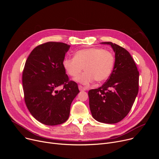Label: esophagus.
Returning <instances> with one entry per match:
<instances>
[{"label": "esophagus", "instance_id": "1", "mask_svg": "<svg viewBox=\"0 0 159 159\" xmlns=\"http://www.w3.org/2000/svg\"><path fill=\"white\" fill-rule=\"evenodd\" d=\"M79 89L80 91H86V88L82 86L81 85H79Z\"/></svg>", "mask_w": 159, "mask_h": 159}]
</instances>
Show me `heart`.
Wrapping results in <instances>:
<instances>
[{
	"label": "heart",
	"instance_id": "heart-1",
	"mask_svg": "<svg viewBox=\"0 0 159 159\" xmlns=\"http://www.w3.org/2000/svg\"><path fill=\"white\" fill-rule=\"evenodd\" d=\"M115 62L113 53L109 50L100 48L80 49L74 55V58H65L62 64L70 76H78L84 68L85 72L76 80L88 86L95 79L98 82L107 80L111 74Z\"/></svg>",
	"mask_w": 159,
	"mask_h": 159
}]
</instances>
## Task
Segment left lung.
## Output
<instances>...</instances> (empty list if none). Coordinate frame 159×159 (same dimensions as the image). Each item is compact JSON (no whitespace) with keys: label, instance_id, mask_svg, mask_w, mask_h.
Instances as JSON below:
<instances>
[{"label":"left lung","instance_id":"1","mask_svg":"<svg viewBox=\"0 0 159 159\" xmlns=\"http://www.w3.org/2000/svg\"><path fill=\"white\" fill-rule=\"evenodd\" d=\"M115 53L113 71L106 82L97 89L88 91L91 115L98 122L115 124L131 110L139 91V73L132 57L126 49L111 42Z\"/></svg>","mask_w":159,"mask_h":159}]
</instances>
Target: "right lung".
I'll return each mask as SVG.
<instances>
[{
  "instance_id": "add662e5",
  "label": "right lung",
  "mask_w": 159,
  "mask_h": 159,
  "mask_svg": "<svg viewBox=\"0 0 159 159\" xmlns=\"http://www.w3.org/2000/svg\"><path fill=\"white\" fill-rule=\"evenodd\" d=\"M70 48L62 43L48 42L33 49L25 63V103L33 117L48 126L68 119L71 102L80 92L77 83L69 80L62 64ZM61 85L63 88L58 90Z\"/></svg>"
}]
</instances>
